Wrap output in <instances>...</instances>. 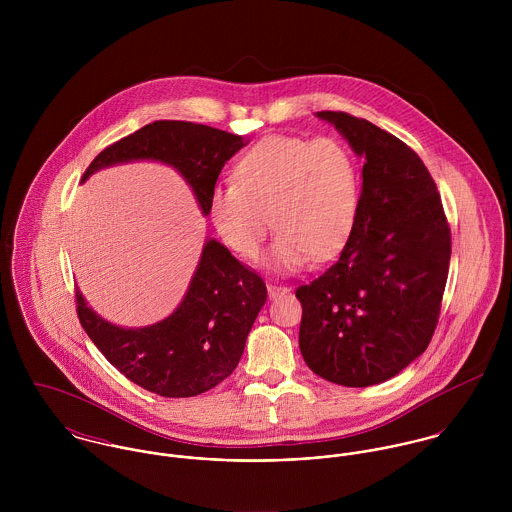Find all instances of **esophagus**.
<instances>
[{
	"label": "esophagus",
	"instance_id": "esophagus-1",
	"mask_svg": "<svg viewBox=\"0 0 512 512\" xmlns=\"http://www.w3.org/2000/svg\"><path fill=\"white\" fill-rule=\"evenodd\" d=\"M288 292H290V290H288L286 286H282V284H268V293H270L272 299H276V297H280V295H284V293Z\"/></svg>",
	"mask_w": 512,
	"mask_h": 512
}]
</instances>
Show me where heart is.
<instances>
[{"instance_id":"obj_1","label":"heart","mask_w":512,"mask_h":512,"mask_svg":"<svg viewBox=\"0 0 512 512\" xmlns=\"http://www.w3.org/2000/svg\"><path fill=\"white\" fill-rule=\"evenodd\" d=\"M359 209V163L335 138H264L236 165V181L217 185L209 197L222 242L244 260L260 254L272 226L280 230L266 260L276 272H295L311 256H337Z\"/></svg>"}]
</instances>
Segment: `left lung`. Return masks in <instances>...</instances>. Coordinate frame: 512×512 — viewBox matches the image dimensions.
<instances>
[{
  "mask_svg": "<svg viewBox=\"0 0 512 512\" xmlns=\"http://www.w3.org/2000/svg\"><path fill=\"white\" fill-rule=\"evenodd\" d=\"M365 159L361 209L339 260L295 297L299 349L321 378L380 384L430 345L451 258L438 187L414 149L363 118L317 112Z\"/></svg>",
  "mask_w": 512,
  "mask_h": 512,
  "instance_id": "1",
  "label": "left lung"
}]
</instances>
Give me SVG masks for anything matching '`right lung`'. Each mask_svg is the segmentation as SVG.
<instances>
[{
	"mask_svg": "<svg viewBox=\"0 0 512 512\" xmlns=\"http://www.w3.org/2000/svg\"><path fill=\"white\" fill-rule=\"evenodd\" d=\"M242 146V136L211 126L157 120L100 151L82 183L118 163L161 161L181 173L207 217L220 171ZM266 297L262 278L211 238L189 290L169 317L138 329L118 327L88 307L78 290L76 313L92 343L126 378L165 398H189L232 374Z\"/></svg>",
	"mask_w": 512,
	"mask_h": 512,
	"instance_id": "add662e5",
	"label": "right lung"
}]
</instances>
